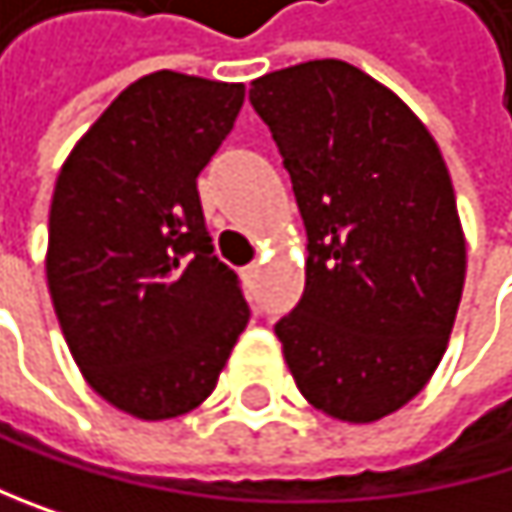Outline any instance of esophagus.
I'll use <instances>...</instances> for the list:
<instances>
[{
  "label": "esophagus",
  "mask_w": 512,
  "mask_h": 512,
  "mask_svg": "<svg viewBox=\"0 0 512 512\" xmlns=\"http://www.w3.org/2000/svg\"><path fill=\"white\" fill-rule=\"evenodd\" d=\"M244 271H247V277H256V274H259V262H253V265H247Z\"/></svg>",
  "instance_id": "34e87169"
}]
</instances>
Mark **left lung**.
Masks as SVG:
<instances>
[{
	"instance_id": "1",
	"label": "left lung",
	"mask_w": 512,
	"mask_h": 512,
	"mask_svg": "<svg viewBox=\"0 0 512 512\" xmlns=\"http://www.w3.org/2000/svg\"><path fill=\"white\" fill-rule=\"evenodd\" d=\"M308 232L305 293L274 332L302 397L348 424L403 409L437 372L467 244L452 176L421 118L345 60L250 85Z\"/></svg>"
}]
</instances>
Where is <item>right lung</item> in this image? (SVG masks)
Listing matches in <instances>:
<instances>
[{"label": "right lung", "instance_id": "1", "mask_svg": "<svg viewBox=\"0 0 512 512\" xmlns=\"http://www.w3.org/2000/svg\"><path fill=\"white\" fill-rule=\"evenodd\" d=\"M241 106L244 85L158 69L109 103L57 176L54 314L88 385L143 421L201 406L250 320L198 198Z\"/></svg>", "mask_w": 512, "mask_h": 512}]
</instances>
